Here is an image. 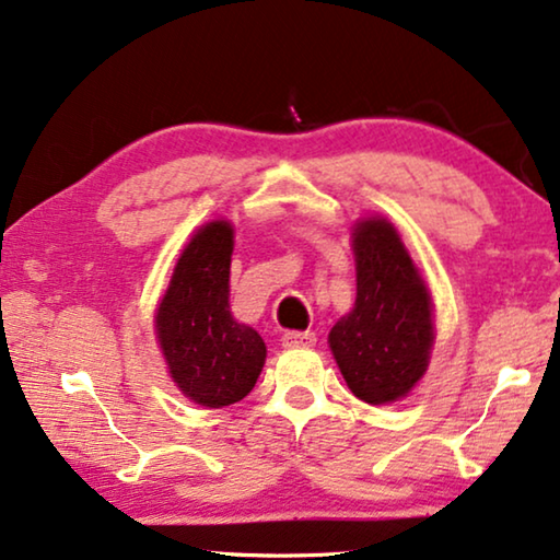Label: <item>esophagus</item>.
Returning a JSON list of instances; mask_svg holds the SVG:
<instances>
[{"label": "esophagus", "instance_id": "obj_1", "mask_svg": "<svg viewBox=\"0 0 560 560\" xmlns=\"http://www.w3.org/2000/svg\"><path fill=\"white\" fill-rule=\"evenodd\" d=\"M281 343L287 349H312L316 343V336L312 331H287L281 336Z\"/></svg>", "mask_w": 560, "mask_h": 560}]
</instances>
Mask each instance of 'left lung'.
<instances>
[{
  "mask_svg": "<svg viewBox=\"0 0 560 560\" xmlns=\"http://www.w3.org/2000/svg\"><path fill=\"white\" fill-rule=\"evenodd\" d=\"M357 301L328 334L353 396L392 404L419 384L433 346V304L425 281L392 221L369 217L353 226Z\"/></svg>",
  "mask_w": 560,
  "mask_h": 560,
  "instance_id": "left-lung-1",
  "label": "left lung"
}]
</instances>
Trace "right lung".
Wrapping results in <instances>:
<instances>
[{"label":"right lung","mask_w":560,"mask_h":560,"mask_svg":"<svg viewBox=\"0 0 560 560\" xmlns=\"http://www.w3.org/2000/svg\"><path fill=\"white\" fill-rule=\"evenodd\" d=\"M234 226L203 224L184 246L156 308V339L168 374L186 398L207 408L232 406L259 378L266 346L229 308Z\"/></svg>","instance_id":"right-lung-1"}]
</instances>
